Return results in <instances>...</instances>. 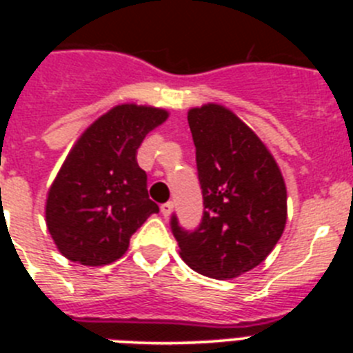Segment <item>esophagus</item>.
Segmentation results:
<instances>
[{
  "label": "esophagus",
  "instance_id": "obj_1",
  "mask_svg": "<svg viewBox=\"0 0 353 353\" xmlns=\"http://www.w3.org/2000/svg\"><path fill=\"white\" fill-rule=\"evenodd\" d=\"M171 210H173V201H166V203L161 205V212L164 217H168L171 214Z\"/></svg>",
  "mask_w": 353,
  "mask_h": 353
}]
</instances>
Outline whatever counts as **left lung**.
I'll return each instance as SVG.
<instances>
[{"mask_svg": "<svg viewBox=\"0 0 353 353\" xmlns=\"http://www.w3.org/2000/svg\"><path fill=\"white\" fill-rule=\"evenodd\" d=\"M203 217L194 230L171 215L180 256L192 270L232 279L269 256L286 224V187L270 152L223 105L189 111Z\"/></svg>", "mask_w": 353, "mask_h": 353, "instance_id": "1", "label": "left lung"}]
</instances>
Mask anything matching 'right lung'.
Returning <instances> with one entry per match:
<instances>
[{
	"label": "right lung",
	"instance_id": "1",
	"mask_svg": "<svg viewBox=\"0 0 353 353\" xmlns=\"http://www.w3.org/2000/svg\"><path fill=\"white\" fill-rule=\"evenodd\" d=\"M164 109L121 104L86 129L49 189L46 221L65 258L113 263L159 207L148 198L138 148L166 120Z\"/></svg>",
	"mask_w": 353,
	"mask_h": 353
}]
</instances>
